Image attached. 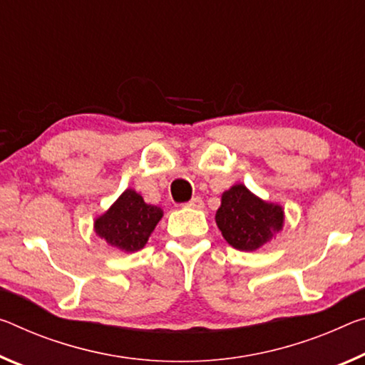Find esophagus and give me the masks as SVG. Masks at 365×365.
Returning <instances> with one entry per match:
<instances>
[{
    "mask_svg": "<svg viewBox=\"0 0 365 365\" xmlns=\"http://www.w3.org/2000/svg\"><path fill=\"white\" fill-rule=\"evenodd\" d=\"M203 205H205L203 200H201L200 196H195V198H192L187 203L188 207H195V210H200V207H203Z\"/></svg>",
    "mask_w": 365,
    "mask_h": 365,
    "instance_id": "1",
    "label": "esophagus"
}]
</instances>
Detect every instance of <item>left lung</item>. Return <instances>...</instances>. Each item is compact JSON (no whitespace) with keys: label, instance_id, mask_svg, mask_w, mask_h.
<instances>
[{"label":"left lung","instance_id":"left-lung-1","mask_svg":"<svg viewBox=\"0 0 365 365\" xmlns=\"http://www.w3.org/2000/svg\"><path fill=\"white\" fill-rule=\"evenodd\" d=\"M284 221L282 207L264 203L244 185L224 192L216 224L222 237L237 250L253 252L279 232Z\"/></svg>","mask_w":365,"mask_h":365}]
</instances>
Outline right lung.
I'll return each mask as SVG.
<instances>
[{"label":"right lung","instance_id":"right-lung-1","mask_svg":"<svg viewBox=\"0 0 365 365\" xmlns=\"http://www.w3.org/2000/svg\"><path fill=\"white\" fill-rule=\"evenodd\" d=\"M160 217V207L146 205L135 190H126L113 206L97 219L96 232L112 247L136 252L146 245Z\"/></svg>","mask_w":365,"mask_h":365}]
</instances>
